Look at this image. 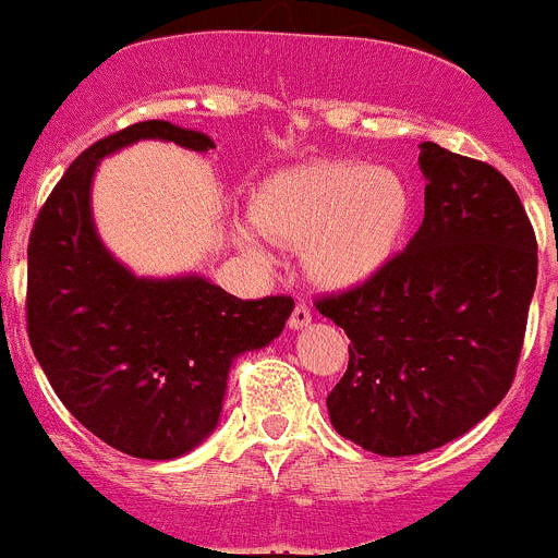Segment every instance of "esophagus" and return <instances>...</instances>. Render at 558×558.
Segmentation results:
<instances>
[{"mask_svg":"<svg viewBox=\"0 0 558 558\" xmlns=\"http://www.w3.org/2000/svg\"><path fill=\"white\" fill-rule=\"evenodd\" d=\"M311 322H313L311 307H307L305 302H296L294 311H291V316H289V327L291 329H302V327H307Z\"/></svg>","mask_w":558,"mask_h":558,"instance_id":"obj_1","label":"esophagus"}]
</instances>
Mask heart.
<instances>
[{
	"instance_id": "obj_1",
	"label": "heart",
	"mask_w": 558,
	"mask_h": 558,
	"mask_svg": "<svg viewBox=\"0 0 558 558\" xmlns=\"http://www.w3.org/2000/svg\"><path fill=\"white\" fill-rule=\"evenodd\" d=\"M253 223L286 247H305L313 280L354 289L392 264L411 220L403 177L354 160L296 166L269 177L253 196ZM242 247L264 256L251 231Z\"/></svg>"
}]
</instances>
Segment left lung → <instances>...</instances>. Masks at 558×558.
<instances>
[{"mask_svg":"<svg viewBox=\"0 0 558 558\" xmlns=\"http://www.w3.org/2000/svg\"><path fill=\"white\" fill-rule=\"evenodd\" d=\"M420 171L425 218L405 251L316 305L351 340L329 420L387 458L436 450L501 403L537 286L532 223L494 166L423 142Z\"/></svg>","mask_w":558,"mask_h":558,"instance_id":"obj_1","label":"left lung"}]
</instances>
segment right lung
Here are the masks:
<instances>
[{"label": "right lung", "mask_w": 558, "mask_h": 558, "mask_svg": "<svg viewBox=\"0 0 558 558\" xmlns=\"http://www.w3.org/2000/svg\"><path fill=\"white\" fill-rule=\"evenodd\" d=\"M138 142L209 153L202 130L130 124L73 160L29 236V343L64 409L124 456L174 461L220 423L236 356L283 332L294 300H236L204 275L142 278L97 234L92 180L102 158Z\"/></svg>", "instance_id": "obj_1"}]
</instances>
